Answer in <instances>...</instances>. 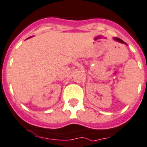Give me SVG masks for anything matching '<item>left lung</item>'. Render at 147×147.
<instances>
[{
	"instance_id": "8db88e82",
	"label": "left lung",
	"mask_w": 147,
	"mask_h": 147,
	"mask_svg": "<svg viewBox=\"0 0 147 147\" xmlns=\"http://www.w3.org/2000/svg\"><path fill=\"white\" fill-rule=\"evenodd\" d=\"M113 39H114V40H115V41H118V42L121 43V44H125V45H127V44H126V43H125V41H123V40H121V39H120V38H113Z\"/></svg>"
}]
</instances>
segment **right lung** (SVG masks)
<instances>
[{
    "label": "right lung",
    "mask_w": 147,
    "mask_h": 147,
    "mask_svg": "<svg viewBox=\"0 0 147 147\" xmlns=\"http://www.w3.org/2000/svg\"><path fill=\"white\" fill-rule=\"evenodd\" d=\"M30 38H31V37H30Z\"/></svg>",
    "instance_id": "1"
}]
</instances>
